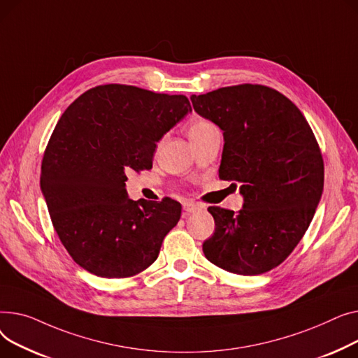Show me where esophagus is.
Here are the masks:
<instances>
[{"label":"esophagus","mask_w":358,"mask_h":358,"mask_svg":"<svg viewBox=\"0 0 358 358\" xmlns=\"http://www.w3.org/2000/svg\"><path fill=\"white\" fill-rule=\"evenodd\" d=\"M202 206L199 205V203H195V202H185L183 203V211L186 213V214H192V213H196V211H199Z\"/></svg>","instance_id":"1"}]
</instances>
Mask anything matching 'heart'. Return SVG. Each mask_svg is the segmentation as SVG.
Listing matches in <instances>:
<instances>
[{
	"mask_svg": "<svg viewBox=\"0 0 358 358\" xmlns=\"http://www.w3.org/2000/svg\"><path fill=\"white\" fill-rule=\"evenodd\" d=\"M211 129H215L214 124H211L209 121H205V120H199V121H195L191 129H189V136H195V134H201V133H205L208 130Z\"/></svg>",
	"mask_w": 358,
	"mask_h": 358,
	"instance_id": "b5f03b06",
	"label": "heart"
}]
</instances>
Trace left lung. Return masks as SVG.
<instances>
[{"mask_svg": "<svg viewBox=\"0 0 358 358\" xmlns=\"http://www.w3.org/2000/svg\"><path fill=\"white\" fill-rule=\"evenodd\" d=\"M194 110L222 130L220 179L240 182L238 213L209 206L215 231L205 257L236 275L279 266L302 240L324 191V162L308 121L290 99L263 85L191 96Z\"/></svg>", "mask_w": 358, "mask_h": 358, "instance_id": "left-lung-1", "label": "left lung"}]
</instances>
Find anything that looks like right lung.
I'll return each instance as SVG.
<instances>
[{"label": "right lung", "mask_w": 358, "mask_h": 358, "mask_svg": "<svg viewBox=\"0 0 358 358\" xmlns=\"http://www.w3.org/2000/svg\"><path fill=\"white\" fill-rule=\"evenodd\" d=\"M192 113L185 95L101 85L62 114L41 163L40 187L56 233L82 268L130 278L159 256L180 203L131 201L129 171L152 169L157 141Z\"/></svg>", "instance_id": "obj_1"}]
</instances>
